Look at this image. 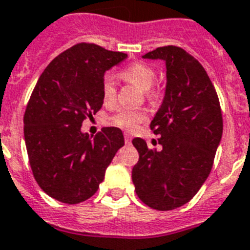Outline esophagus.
Returning a JSON list of instances; mask_svg holds the SVG:
<instances>
[{"label": "esophagus", "instance_id": "1", "mask_svg": "<svg viewBox=\"0 0 250 250\" xmlns=\"http://www.w3.org/2000/svg\"><path fill=\"white\" fill-rule=\"evenodd\" d=\"M125 142L127 143V145H129V143L132 142V136H131V134L125 133Z\"/></svg>", "mask_w": 250, "mask_h": 250}]
</instances>
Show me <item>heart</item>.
<instances>
[{"label": "heart", "instance_id": "obj_1", "mask_svg": "<svg viewBox=\"0 0 250 250\" xmlns=\"http://www.w3.org/2000/svg\"><path fill=\"white\" fill-rule=\"evenodd\" d=\"M119 77L128 83L134 84L142 90H145V94L148 99H155L157 97V90L155 88L157 74H156L155 69L151 68L149 65L145 64V62H133L119 71ZM102 98H103L104 104H107V105H110L116 102L117 86L110 75H105L103 78ZM146 119L147 114L142 110L121 109L110 118V122L123 129L132 131L140 123L145 122Z\"/></svg>", "mask_w": 250, "mask_h": 250}]
</instances>
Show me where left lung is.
<instances>
[{
	"mask_svg": "<svg viewBox=\"0 0 250 250\" xmlns=\"http://www.w3.org/2000/svg\"><path fill=\"white\" fill-rule=\"evenodd\" d=\"M145 59L166 62V93L151 122L161 134L160 151L137 137L140 153L132 170L136 194L152 209L173 210L196 195L212 168L223 134L218 94L203 65L179 46L157 47Z\"/></svg>",
	"mask_w": 250,
	"mask_h": 250,
	"instance_id": "left-lung-1",
	"label": "left lung"
}]
</instances>
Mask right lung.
<instances>
[{"instance_id": "1", "label": "right lung", "mask_w": 250, "mask_h": 250, "mask_svg": "<svg viewBox=\"0 0 250 250\" xmlns=\"http://www.w3.org/2000/svg\"><path fill=\"white\" fill-rule=\"evenodd\" d=\"M125 58L79 42L47 65L32 90L23 116L26 149L35 180L55 200L79 204L92 197L125 145L117 127L103 128L93 140L80 128L103 105L104 73Z\"/></svg>"}]
</instances>
